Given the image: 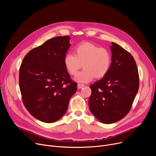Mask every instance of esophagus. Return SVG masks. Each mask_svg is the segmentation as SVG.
Returning <instances> with one entry per match:
<instances>
[{"label": "esophagus", "instance_id": "1", "mask_svg": "<svg viewBox=\"0 0 156 156\" xmlns=\"http://www.w3.org/2000/svg\"><path fill=\"white\" fill-rule=\"evenodd\" d=\"M84 87H85V85H83V84H80V83H78V88H79V89L82 88H83Z\"/></svg>", "mask_w": 156, "mask_h": 156}]
</instances>
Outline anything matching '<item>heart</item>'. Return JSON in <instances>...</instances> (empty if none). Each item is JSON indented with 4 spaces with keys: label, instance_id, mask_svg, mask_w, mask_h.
I'll return each instance as SVG.
<instances>
[{
    "label": "heart",
    "instance_id": "b5f03b06",
    "mask_svg": "<svg viewBox=\"0 0 156 156\" xmlns=\"http://www.w3.org/2000/svg\"><path fill=\"white\" fill-rule=\"evenodd\" d=\"M74 56H64V64L70 75L75 76L83 65L84 68L75 80L80 83H88L95 77L102 78L107 75L112 64V55L108 49L85 42L74 50Z\"/></svg>",
    "mask_w": 156,
    "mask_h": 156
}]
</instances>
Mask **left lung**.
Instances as JSON below:
<instances>
[{"mask_svg": "<svg viewBox=\"0 0 156 156\" xmlns=\"http://www.w3.org/2000/svg\"><path fill=\"white\" fill-rule=\"evenodd\" d=\"M112 64L107 75L90 86L89 108L104 124L116 122L129 112L139 88L136 62L129 52L116 43L110 47Z\"/></svg>", "mask_w": 156, "mask_h": 156, "instance_id": "8db88e82", "label": "left lung"}]
</instances>
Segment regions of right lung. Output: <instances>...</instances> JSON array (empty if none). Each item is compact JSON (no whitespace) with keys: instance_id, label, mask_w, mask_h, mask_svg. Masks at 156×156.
Returning a JSON list of instances; mask_svg holds the SVG:
<instances>
[{"instance_id":"right-lung-1","label":"right lung","mask_w":156,"mask_h":156,"mask_svg":"<svg viewBox=\"0 0 156 156\" xmlns=\"http://www.w3.org/2000/svg\"><path fill=\"white\" fill-rule=\"evenodd\" d=\"M69 36L56 37L31 50L20 68L19 83L23 102L34 118L50 123L67 111L76 92L64 64L71 45Z\"/></svg>"}]
</instances>
